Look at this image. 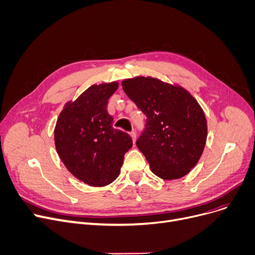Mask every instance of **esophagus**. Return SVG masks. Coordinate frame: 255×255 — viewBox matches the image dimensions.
<instances>
[{
  "mask_svg": "<svg viewBox=\"0 0 255 255\" xmlns=\"http://www.w3.org/2000/svg\"><path fill=\"white\" fill-rule=\"evenodd\" d=\"M129 135H130V137H131V139H132V141H136V137H137V135H136V131L135 130H131L130 132H129Z\"/></svg>",
  "mask_w": 255,
  "mask_h": 255,
  "instance_id": "obj_1",
  "label": "esophagus"
}]
</instances>
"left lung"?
Wrapping results in <instances>:
<instances>
[{
  "label": "left lung",
  "mask_w": 255,
  "mask_h": 255,
  "mask_svg": "<svg viewBox=\"0 0 255 255\" xmlns=\"http://www.w3.org/2000/svg\"><path fill=\"white\" fill-rule=\"evenodd\" d=\"M128 98L146 115L136 144L153 174L177 179L196 166L208 137V123L196 99L178 84L152 77L121 82Z\"/></svg>",
  "instance_id": "8db88e82"
}]
</instances>
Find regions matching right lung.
I'll list each match as a JSON object with an SVG mask.
<instances>
[{"label": "right lung", "instance_id": "1", "mask_svg": "<svg viewBox=\"0 0 255 255\" xmlns=\"http://www.w3.org/2000/svg\"><path fill=\"white\" fill-rule=\"evenodd\" d=\"M118 82L92 85L75 101L67 102L54 129L56 150L67 170L92 187L110 185L118 177L125 153L132 141L113 128L107 111Z\"/></svg>", "mask_w": 255, "mask_h": 255}]
</instances>
